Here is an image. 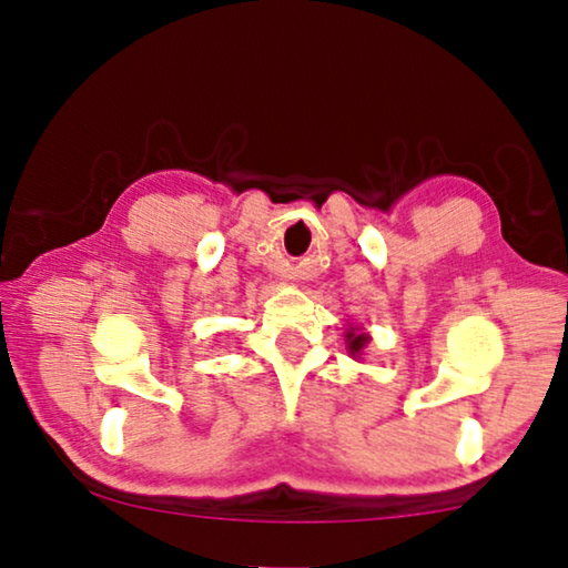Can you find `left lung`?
<instances>
[{
  "instance_id": "1",
  "label": "left lung",
  "mask_w": 568,
  "mask_h": 568,
  "mask_svg": "<svg viewBox=\"0 0 568 568\" xmlns=\"http://www.w3.org/2000/svg\"><path fill=\"white\" fill-rule=\"evenodd\" d=\"M364 341H367L364 333H348V348H352V352H362Z\"/></svg>"
}]
</instances>
